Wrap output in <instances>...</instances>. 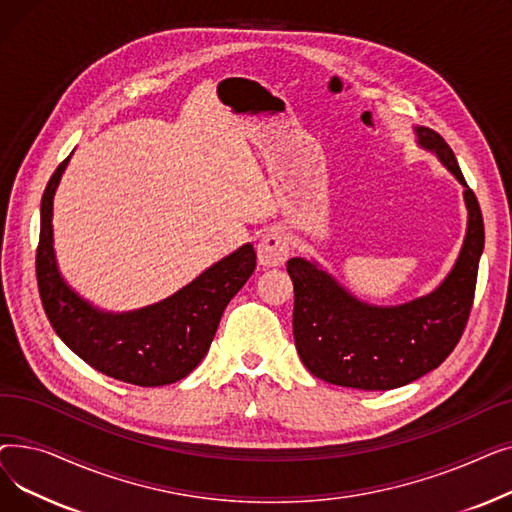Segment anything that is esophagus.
Listing matches in <instances>:
<instances>
[{
    "mask_svg": "<svg viewBox=\"0 0 512 512\" xmlns=\"http://www.w3.org/2000/svg\"><path fill=\"white\" fill-rule=\"evenodd\" d=\"M288 255H290V245H288V236L284 230L272 228L261 236L259 245H257V257L263 267L284 265Z\"/></svg>",
    "mask_w": 512,
    "mask_h": 512,
    "instance_id": "1",
    "label": "esophagus"
}]
</instances>
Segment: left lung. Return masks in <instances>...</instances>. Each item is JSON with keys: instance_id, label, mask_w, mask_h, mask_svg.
Wrapping results in <instances>:
<instances>
[{"instance_id": "left-lung-1", "label": "left lung", "mask_w": 512, "mask_h": 512, "mask_svg": "<svg viewBox=\"0 0 512 512\" xmlns=\"http://www.w3.org/2000/svg\"><path fill=\"white\" fill-rule=\"evenodd\" d=\"M417 145L463 184L467 232L448 276L400 305H371L348 292L317 261L286 263L294 284L292 334L315 378L357 390H392L436 369L459 342L473 305L483 218L452 149L432 128L415 126Z\"/></svg>"}]
</instances>
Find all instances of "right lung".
I'll list each match as a JSON object with an SVG mask.
<instances>
[{
	"mask_svg": "<svg viewBox=\"0 0 512 512\" xmlns=\"http://www.w3.org/2000/svg\"><path fill=\"white\" fill-rule=\"evenodd\" d=\"M70 157L53 172L41 199L37 282L49 324L74 355L114 380L143 388L174 384L207 355L224 309L255 272V249L247 242L164 301L103 311L64 280L53 251V195Z\"/></svg>",
	"mask_w": 512,
	"mask_h": 512,
	"instance_id": "obj_1",
	"label": "right lung"
}]
</instances>
